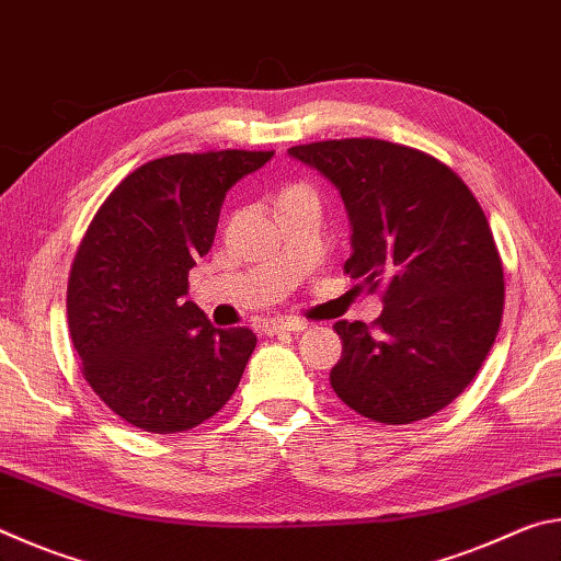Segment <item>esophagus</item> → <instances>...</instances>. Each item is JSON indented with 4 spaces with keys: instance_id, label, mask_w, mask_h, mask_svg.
<instances>
[{
    "instance_id": "1",
    "label": "esophagus",
    "mask_w": 561,
    "mask_h": 561,
    "mask_svg": "<svg viewBox=\"0 0 561 561\" xmlns=\"http://www.w3.org/2000/svg\"><path fill=\"white\" fill-rule=\"evenodd\" d=\"M307 329V321H291V319H274L264 324V334L274 336V334H297V331Z\"/></svg>"
}]
</instances>
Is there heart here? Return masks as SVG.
<instances>
[{
	"label": "heart",
	"mask_w": 561,
	"mask_h": 561,
	"mask_svg": "<svg viewBox=\"0 0 561 561\" xmlns=\"http://www.w3.org/2000/svg\"><path fill=\"white\" fill-rule=\"evenodd\" d=\"M289 195H314V193H311L307 185H289L279 197H289Z\"/></svg>",
	"instance_id": "1"
}]
</instances>
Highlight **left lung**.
<instances>
[{
  "label": "left lung",
  "instance_id": "obj_1",
  "mask_svg": "<svg viewBox=\"0 0 561 561\" xmlns=\"http://www.w3.org/2000/svg\"><path fill=\"white\" fill-rule=\"evenodd\" d=\"M287 153L319 170L344 201V272L386 284L383 314L334 324L344 354L331 388L376 423L423 421L480 371L500 331L505 282L488 217L440 160L376 138L321 140Z\"/></svg>",
  "mask_w": 561,
  "mask_h": 561
}]
</instances>
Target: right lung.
Wrapping results in <instances>:
<instances>
[{"label":"right lung","mask_w":561,"mask_h":561,"mask_svg":"<svg viewBox=\"0 0 561 561\" xmlns=\"http://www.w3.org/2000/svg\"><path fill=\"white\" fill-rule=\"evenodd\" d=\"M272 150L150 160L113 190L76 252L66 311L83 376L123 421L148 433L195 428L230 401L257 336L215 329L185 299L210 252L227 190Z\"/></svg>","instance_id":"right-lung-1"}]
</instances>
